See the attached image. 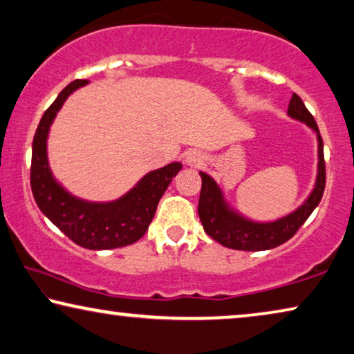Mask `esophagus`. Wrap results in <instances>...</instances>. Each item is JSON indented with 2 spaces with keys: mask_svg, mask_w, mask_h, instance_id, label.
Returning <instances> with one entry per match:
<instances>
[{
  "mask_svg": "<svg viewBox=\"0 0 354 354\" xmlns=\"http://www.w3.org/2000/svg\"><path fill=\"white\" fill-rule=\"evenodd\" d=\"M185 165L189 166V167H199L204 165V155L201 151H189L188 155L185 156Z\"/></svg>",
  "mask_w": 354,
  "mask_h": 354,
  "instance_id": "obj_1",
  "label": "esophagus"
}]
</instances>
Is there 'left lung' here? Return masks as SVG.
Returning a JSON list of instances; mask_svg holds the SVG:
<instances>
[{"label":"left lung","instance_id":"8db88e82","mask_svg":"<svg viewBox=\"0 0 354 354\" xmlns=\"http://www.w3.org/2000/svg\"><path fill=\"white\" fill-rule=\"evenodd\" d=\"M289 116L295 120L304 121L317 134V153H319V165H317V178L315 189L311 192L310 198L286 217L270 223H257L244 218L243 215L230 211L227 203L223 201V194L220 192L217 183L214 182L207 174L199 172L203 185L199 193L198 214L201 220L204 232L209 236L217 241L225 248L236 250H268L284 244L299 228L306 222L311 212L319 204L322 193L326 187V161H324V145L317 129V124L313 115L306 109L304 100L299 95L292 94L288 109Z\"/></svg>","mask_w":354,"mask_h":354}]
</instances>
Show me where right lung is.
Wrapping results in <instances>:
<instances>
[{
	"label": "right lung",
	"mask_w": 354,
	"mask_h": 354,
	"mask_svg": "<svg viewBox=\"0 0 354 354\" xmlns=\"http://www.w3.org/2000/svg\"><path fill=\"white\" fill-rule=\"evenodd\" d=\"M86 83V80L70 83L41 118L33 137L30 185L41 212L73 243L91 250L116 249L134 244L145 234L155 217L158 203L182 165L171 162L151 171L118 201L89 203L65 192L50 174L46 139L49 126L66 97Z\"/></svg>",
	"instance_id": "add662e5"
}]
</instances>
